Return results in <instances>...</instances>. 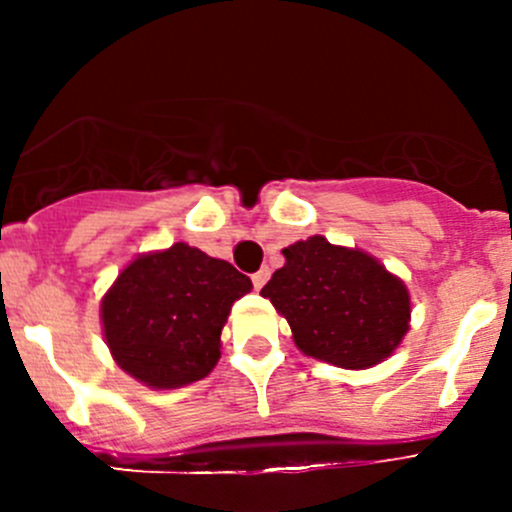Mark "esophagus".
I'll list each match as a JSON object with an SVG mask.
<instances>
[{"label": "esophagus", "mask_w": 512, "mask_h": 512, "mask_svg": "<svg viewBox=\"0 0 512 512\" xmlns=\"http://www.w3.org/2000/svg\"><path fill=\"white\" fill-rule=\"evenodd\" d=\"M270 280V270H260V272H255V275H252V285H255V289H262L265 287V282Z\"/></svg>", "instance_id": "1"}]
</instances>
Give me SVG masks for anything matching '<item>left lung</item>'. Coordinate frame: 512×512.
<instances>
[{
	"label": "left lung",
	"instance_id": "8db88e82",
	"mask_svg": "<svg viewBox=\"0 0 512 512\" xmlns=\"http://www.w3.org/2000/svg\"><path fill=\"white\" fill-rule=\"evenodd\" d=\"M285 267L262 297L292 327L294 344L342 369H369L409 332L411 302L404 282L361 250L314 235L282 250Z\"/></svg>",
	"mask_w": 512,
	"mask_h": 512
}]
</instances>
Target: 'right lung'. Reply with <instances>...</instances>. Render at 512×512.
Listing matches in <instances>:
<instances>
[{"instance_id":"add662e5","label":"right lung","mask_w":512,"mask_h":512,"mask_svg":"<svg viewBox=\"0 0 512 512\" xmlns=\"http://www.w3.org/2000/svg\"><path fill=\"white\" fill-rule=\"evenodd\" d=\"M250 289V277L230 262L185 242L141 255L103 297L108 349L123 371L153 389L203 379L220 359L232 302Z\"/></svg>"}]
</instances>
